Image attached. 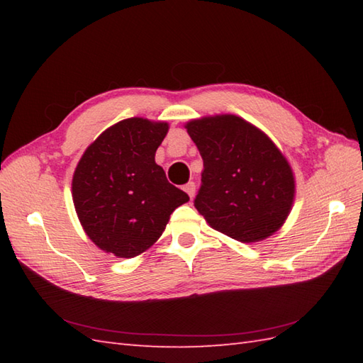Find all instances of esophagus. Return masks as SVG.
Returning a JSON list of instances; mask_svg holds the SVG:
<instances>
[{
	"instance_id": "34e87169",
	"label": "esophagus",
	"mask_w": 363,
	"mask_h": 363,
	"mask_svg": "<svg viewBox=\"0 0 363 363\" xmlns=\"http://www.w3.org/2000/svg\"><path fill=\"white\" fill-rule=\"evenodd\" d=\"M195 189H196V186H195V182H187L186 186H184V190L187 191V195L190 196V198H194V195H195Z\"/></svg>"
}]
</instances>
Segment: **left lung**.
Listing matches in <instances>:
<instances>
[{
  "label": "left lung",
  "instance_id": "1",
  "mask_svg": "<svg viewBox=\"0 0 363 363\" xmlns=\"http://www.w3.org/2000/svg\"><path fill=\"white\" fill-rule=\"evenodd\" d=\"M203 157L195 207L234 240H264L282 226L295 196L289 162L269 138L235 115L187 123Z\"/></svg>",
  "mask_w": 363,
  "mask_h": 363
}]
</instances>
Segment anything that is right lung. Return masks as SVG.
I'll use <instances>...</instances> for the list:
<instances>
[{"label": "right lung", "mask_w": 363, "mask_h": 363, "mask_svg": "<svg viewBox=\"0 0 363 363\" xmlns=\"http://www.w3.org/2000/svg\"><path fill=\"white\" fill-rule=\"evenodd\" d=\"M167 130V123L123 120L104 130L76 167V212L91 242L106 252L138 256L162 235L176 207L189 201L154 160Z\"/></svg>", "instance_id": "1"}]
</instances>
